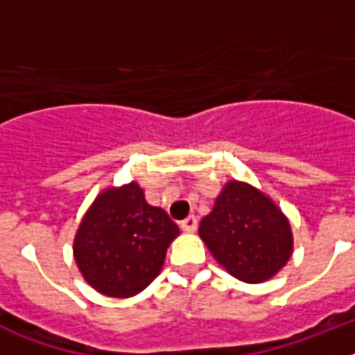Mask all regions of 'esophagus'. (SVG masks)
<instances>
[{"label": "esophagus", "mask_w": 355, "mask_h": 355, "mask_svg": "<svg viewBox=\"0 0 355 355\" xmlns=\"http://www.w3.org/2000/svg\"><path fill=\"white\" fill-rule=\"evenodd\" d=\"M180 228H182L184 232H195V230H197V217L195 216L186 217V219L180 223Z\"/></svg>", "instance_id": "esophagus-1"}]
</instances>
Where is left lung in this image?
<instances>
[{"label":"left lung","mask_w":355,"mask_h":355,"mask_svg":"<svg viewBox=\"0 0 355 355\" xmlns=\"http://www.w3.org/2000/svg\"><path fill=\"white\" fill-rule=\"evenodd\" d=\"M199 234L214 258L237 280L259 284L287 263L291 227L278 206L252 186L228 182Z\"/></svg>","instance_id":"8db88e82"}]
</instances>
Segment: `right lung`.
Segmentation results:
<instances>
[{"mask_svg":"<svg viewBox=\"0 0 355 355\" xmlns=\"http://www.w3.org/2000/svg\"><path fill=\"white\" fill-rule=\"evenodd\" d=\"M178 227L166 211L147 205L136 182L103 191L80 223L75 261L94 289L127 298L160 272Z\"/></svg>","mask_w":355,"mask_h":355,"instance_id":"right-lung-1","label":"right lung"}]
</instances>
